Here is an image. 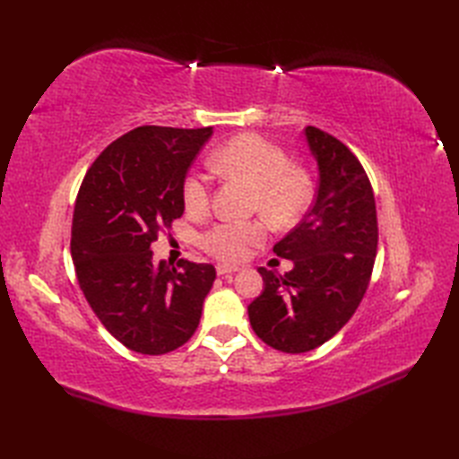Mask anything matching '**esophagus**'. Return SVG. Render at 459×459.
<instances>
[{
	"label": "esophagus",
	"instance_id": "1",
	"mask_svg": "<svg viewBox=\"0 0 459 459\" xmlns=\"http://www.w3.org/2000/svg\"><path fill=\"white\" fill-rule=\"evenodd\" d=\"M239 270H241L239 266H230V264H218V266H216V272H218V275L235 273V272H239Z\"/></svg>",
	"mask_w": 459,
	"mask_h": 459
}]
</instances>
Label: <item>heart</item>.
<instances>
[{"instance_id": "obj_1", "label": "heart", "mask_w": 459, "mask_h": 459, "mask_svg": "<svg viewBox=\"0 0 459 459\" xmlns=\"http://www.w3.org/2000/svg\"><path fill=\"white\" fill-rule=\"evenodd\" d=\"M211 166L224 176L241 179L253 187V208L273 224H290L310 203L312 187L304 172L293 169L287 152L256 134H243L214 151ZM184 204L191 212H201L211 203V178L191 172L184 179ZM266 238V226L253 221H218L201 235L206 253L224 260L245 258L251 247Z\"/></svg>"}]
</instances>
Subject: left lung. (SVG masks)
<instances>
[{"mask_svg": "<svg viewBox=\"0 0 459 459\" xmlns=\"http://www.w3.org/2000/svg\"><path fill=\"white\" fill-rule=\"evenodd\" d=\"M317 164V195L273 253L293 260L285 275L258 268L264 290L248 304L256 335L300 354L322 346L362 302L377 253V211L364 166L337 137L304 128Z\"/></svg>", "mask_w": 459, "mask_h": 459, "instance_id": "obj_1", "label": "left lung"}]
</instances>
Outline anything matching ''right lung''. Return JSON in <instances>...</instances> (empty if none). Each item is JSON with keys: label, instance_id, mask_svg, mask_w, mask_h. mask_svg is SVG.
I'll return each instance as SVG.
<instances>
[{"label": "right lung", "instance_id": "add662e5", "mask_svg": "<svg viewBox=\"0 0 459 459\" xmlns=\"http://www.w3.org/2000/svg\"><path fill=\"white\" fill-rule=\"evenodd\" d=\"M212 128L140 126L110 143L84 176L71 253L82 293L126 349L159 356L195 333L212 264L152 262L151 243L184 214V179Z\"/></svg>", "mask_w": 459, "mask_h": 459}]
</instances>
